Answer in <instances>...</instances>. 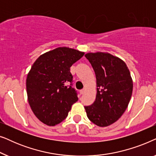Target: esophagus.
<instances>
[{
  "instance_id": "esophagus-1",
  "label": "esophagus",
  "mask_w": 156,
  "mask_h": 156,
  "mask_svg": "<svg viewBox=\"0 0 156 156\" xmlns=\"http://www.w3.org/2000/svg\"><path fill=\"white\" fill-rule=\"evenodd\" d=\"M84 91H85V89H82V90H80V94H83L84 93Z\"/></svg>"
}]
</instances>
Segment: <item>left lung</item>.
<instances>
[{"instance_id":"left-lung-1","label":"left lung","mask_w":156,"mask_h":156,"mask_svg":"<svg viewBox=\"0 0 156 156\" xmlns=\"http://www.w3.org/2000/svg\"><path fill=\"white\" fill-rule=\"evenodd\" d=\"M94 70L97 97L91 106H84L87 117L98 126H108L122 116L129 105L133 80L122 59L108 52L85 55Z\"/></svg>"}]
</instances>
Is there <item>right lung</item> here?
Masks as SVG:
<instances>
[{
	"label": "right lung",
	"instance_id": "add662e5",
	"mask_svg": "<svg viewBox=\"0 0 156 156\" xmlns=\"http://www.w3.org/2000/svg\"><path fill=\"white\" fill-rule=\"evenodd\" d=\"M84 55L67 47L57 48L40 55L32 66L26 80L27 99L34 114L44 124L61 123L77 101L70 67Z\"/></svg>",
	"mask_w": 156,
	"mask_h": 156
}]
</instances>
